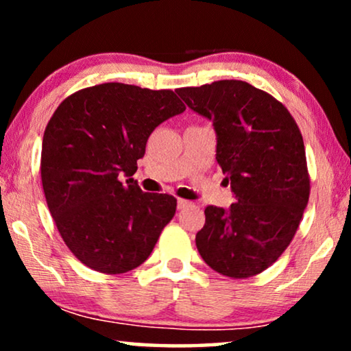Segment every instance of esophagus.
<instances>
[{
	"mask_svg": "<svg viewBox=\"0 0 351 351\" xmlns=\"http://www.w3.org/2000/svg\"><path fill=\"white\" fill-rule=\"evenodd\" d=\"M189 204H190V201L182 199V198L177 199V208H179V209H184V208H186V206H189Z\"/></svg>",
	"mask_w": 351,
	"mask_h": 351,
	"instance_id": "1",
	"label": "esophagus"
}]
</instances>
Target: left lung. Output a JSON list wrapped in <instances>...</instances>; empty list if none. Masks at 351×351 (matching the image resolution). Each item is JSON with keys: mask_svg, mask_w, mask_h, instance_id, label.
<instances>
[{"mask_svg": "<svg viewBox=\"0 0 351 351\" xmlns=\"http://www.w3.org/2000/svg\"><path fill=\"white\" fill-rule=\"evenodd\" d=\"M176 93L209 118L217 160L237 203L204 209L196 233L203 261L220 275L244 280L275 263L299 228L310 198L304 138L285 105L246 81L222 80Z\"/></svg>", "mask_w": 351, "mask_h": 351, "instance_id": "obj_1", "label": "left lung"}]
</instances>
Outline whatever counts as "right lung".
Returning <instances> with one entry per match:
<instances>
[{
    "instance_id": "obj_1",
    "label": "right lung",
    "mask_w": 351,
    "mask_h": 351,
    "mask_svg": "<svg viewBox=\"0 0 351 351\" xmlns=\"http://www.w3.org/2000/svg\"><path fill=\"white\" fill-rule=\"evenodd\" d=\"M184 110L171 89L104 83L69 95L51 117L43 190L62 239L86 267L119 275L152 254L177 199L142 191L132 176L155 128Z\"/></svg>"
}]
</instances>
